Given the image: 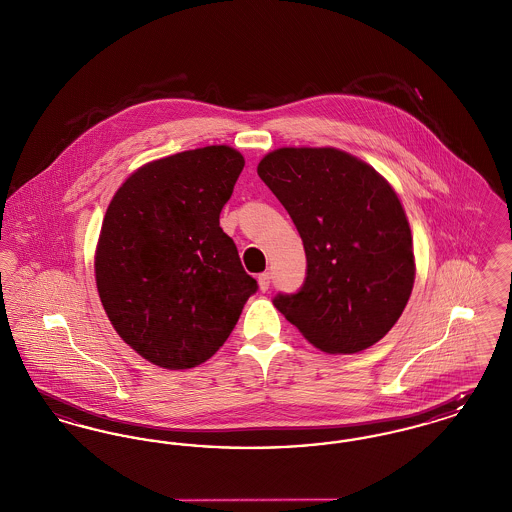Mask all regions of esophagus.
Listing matches in <instances>:
<instances>
[{"label":"esophagus","instance_id":"34e87169","mask_svg":"<svg viewBox=\"0 0 512 512\" xmlns=\"http://www.w3.org/2000/svg\"><path fill=\"white\" fill-rule=\"evenodd\" d=\"M257 282H259V290H261V292H268V288H270V274H268V272L259 274Z\"/></svg>","mask_w":512,"mask_h":512}]
</instances>
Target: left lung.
Here are the masks:
<instances>
[{
    "instance_id": "left-lung-1",
    "label": "left lung",
    "mask_w": 512,
    "mask_h": 512,
    "mask_svg": "<svg viewBox=\"0 0 512 512\" xmlns=\"http://www.w3.org/2000/svg\"><path fill=\"white\" fill-rule=\"evenodd\" d=\"M257 174L303 240L307 272L272 303L326 353H359L399 320L414 284L413 236L390 184L334 147H282Z\"/></svg>"
}]
</instances>
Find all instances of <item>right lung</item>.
<instances>
[{
  "instance_id": "1",
  "label": "right lung",
  "mask_w": 512,
  "mask_h": 512,
  "mask_svg": "<svg viewBox=\"0 0 512 512\" xmlns=\"http://www.w3.org/2000/svg\"><path fill=\"white\" fill-rule=\"evenodd\" d=\"M244 165L228 146L182 151L138 169L109 203L99 297L117 334L153 365L211 359L259 290L219 220Z\"/></svg>"
}]
</instances>
